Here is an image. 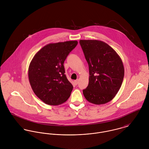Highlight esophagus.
<instances>
[{
  "label": "esophagus",
  "instance_id": "34e87169",
  "mask_svg": "<svg viewBox=\"0 0 149 149\" xmlns=\"http://www.w3.org/2000/svg\"><path fill=\"white\" fill-rule=\"evenodd\" d=\"M74 83H75V84L77 85V84H78V83H79V80L77 79V80H74Z\"/></svg>",
  "mask_w": 149,
  "mask_h": 149
}]
</instances>
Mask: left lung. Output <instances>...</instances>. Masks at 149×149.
I'll use <instances>...</instances> for the list:
<instances>
[{"mask_svg": "<svg viewBox=\"0 0 149 149\" xmlns=\"http://www.w3.org/2000/svg\"><path fill=\"white\" fill-rule=\"evenodd\" d=\"M89 65V84L83 91L89 102L103 104L112 100L122 84L125 69L118 53L99 40H80Z\"/></svg>", "mask_w": 149, "mask_h": 149, "instance_id": "obj_1", "label": "left lung"}]
</instances>
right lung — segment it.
Here are the masks:
<instances>
[{
  "instance_id": "right-lung-1",
  "label": "right lung",
  "mask_w": 149,
  "mask_h": 149,
  "mask_svg": "<svg viewBox=\"0 0 149 149\" xmlns=\"http://www.w3.org/2000/svg\"><path fill=\"white\" fill-rule=\"evenodd\" d=\"M77 43V41L49 43L30 62V84L36 96L45 104L60 105L70 97L73 87L64 74V63Z\"/></svg>"
}]
</instances>
